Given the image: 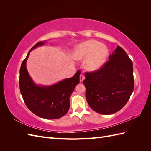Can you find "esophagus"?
<instances>
[{
	"label": "esophagus",
	"mask_w": 151,
	"mask_h": 151,
	"mask_svg": "<svg viewBox=\"0 0 151 151\" xmlns=\"http://www.w3.org/2000/svg\"><path fill=\"white\" fill-rule=\"evenodd\" d=\"M84 79H85V77H84V76L83 75V74H81L80 75V77H79V79H80V82L81 83H82V82H83L84 80Z\"/></svg>",
	"instance_id": "obj_1"
}]
</instances>
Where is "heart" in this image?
I'll return each instance as SVG.
<instances>
[{
	"instance_id": "1",
	"label": "heart",
	"mask_w": 151,
	"mask_h": 151,
	"mask_svg": "<svg viewBox=\"0 0 151 151\" xmlns=\"http://www.w3.org/2000/svg\"><path fill=\"white\" fill-rule=\"evenodd\" d=\"M108 55V50L104 45L94 40H87L81 43L73 53L74 60H85L84 67L89 71H95L101 68Z\"/></svg>"
}]
</instances>
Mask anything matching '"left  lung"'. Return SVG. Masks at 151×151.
Segmentation results:
<instances>
[{"label": "left lung", "mask_w": 151, "mask_h": 151, "mask_svg": "<svg viewBox=\"0 0 151 151\" xmlns=\"http://www.w3.org/2000/svg\"><path fill=\"white\" fill-rule=\"evenodd\" d=\"M83 84L89 106L102 115L115 113L125 106L134 88L133 63L118 46L99 69L86 72Z\"/></svg>", "instance_id": "1"}]
</instances>
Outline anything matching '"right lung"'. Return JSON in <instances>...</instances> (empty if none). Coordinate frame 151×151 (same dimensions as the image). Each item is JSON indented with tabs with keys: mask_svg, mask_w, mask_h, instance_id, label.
I'll use <instances>...</instances> for the list:
<instances>
[{
	"mask_svg": "<svg viewBox=\"0 0 151 151\" xmlns=\"http://www.w3.org/2000/svg\"><path fill=\"white\" fill-rule=\"evenodd\" d=\"M45 44L36 43L29 51L20 68L19 88L24 101L36 116L46 119H57L64 116L70 107V98L76 86L79 83L81 71L72 77L50 86L36 85L27 70L26 63L32 50Z\"/></svg>",
	"mask_w": 151,
	"mask_h": 151,
	"instance_id": "right-lung-1",
	"label": "right lung"
}]
</instances>
